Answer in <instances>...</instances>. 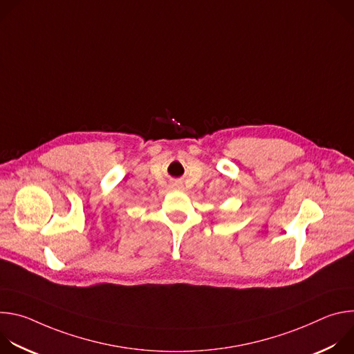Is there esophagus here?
I'll return each mask as SVG.
<instances>
[{
	"label": "esophagus",
	"mask_w": 354,
	"mask_h": 354,
	"mask_svg": "<svg viewBox=\"0 0 354 354\" xmlns=\"http://www.w3.org/2000/svg\"><path fill=\"white\" fill-rule=\"evenodd\" d=\"M169 187L174 189V190H182V189H183L182 183H179V182H172V183L169 185Z\"/></svg>",
	"instance_id": "obj_1"
}]
</instances>
